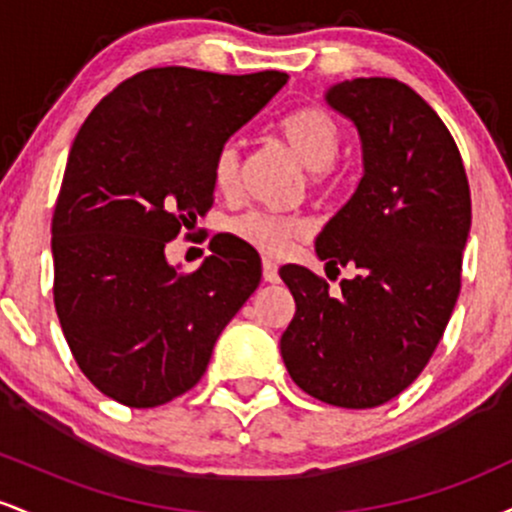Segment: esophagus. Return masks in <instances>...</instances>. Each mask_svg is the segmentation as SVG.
I'll use <instances>...</instances> for the list:
<instances>
[{
	"mask_svg": "<svg viewBox=\"0 0 512 512\" xmlns=\"http://www.w3.org/2000/svg\"><path fill=\"white\" fill-rule=\"evenodd\" d=\"M262 276L269 284H279V267H276V262L269 260V257L262 260Z\"/></svg>",
	"mask_w": 512,
	"mask_h": 512,
	"instance_id": "obj_1",
	"label": "esophagus"
}]
</instances>
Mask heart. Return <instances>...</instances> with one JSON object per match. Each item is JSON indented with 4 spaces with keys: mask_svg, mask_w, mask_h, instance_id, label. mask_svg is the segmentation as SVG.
Masks as SVG:
<instances>
[{
    "mask_svg": "<svg viewBox=\"0 0 512 512\" xmlns=\"http://www.w3.org/2000/svg\"><path fill=\"white\" fill-rule=\"evenodd\" d=\"M281 137L291 151L310 168V187L315 192L330 190L334 185V161L342 151V129L337 120L322 108H301L286 115L279 125ZM240 178V146L223 142L211 161V182L221 195H233ZM231 233L250 248L269 257H281L293 248L296 240L310 233V221L298 214H272L250 209L231 221Z\"/></svg>",
    "mask_w": 512,
    "mask_h": 512,
    "instance_id": "b5f03b06",
    "label": "heart"
}]
</instances>
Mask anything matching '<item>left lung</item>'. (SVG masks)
<instances>
[{
	"instance_id": "1",
	"label": "left lung",
	"mask_w": 512,
	"mask_h": 512,
	"mask_svg": "<svg viewBox=\"0 0 512 512\" xmlns=\"http://www.w3.org/2000/svg\"><path fill=\"white\" fill-rule=\"evenodd\" d=\"M327 103L354 120L363 178L315 240L327 269L356 264L337 296L322 276L281 267L296 315L281 334L293 383L332 407L390 402L421 375L462 286L472 197L455 139L397 79L342 81Z\"/></svg>"
}]
</instances>
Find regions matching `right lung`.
Masks as SVG:
<instances>
[{
  "label": "right lung",
  "instance_id": "obj_1",
  "mask_svg": "<svg viewBox=\"0 0 512 512\" xmlns=\"http://www.w3.org/2000/svg\"><path fill=\"white\" fill-rule=\"evenodd\" d=\"M289 81L284 72L154 67L103 98L76 134L55 214V310L81 373L134 409L192 390L262 276L228 233L195 272L166 245L214 204L216 149Z\"/></svg>",
  "mask_w": 512,
  "mask_h": 512
}]
</instances>
